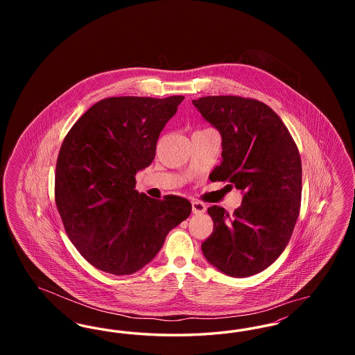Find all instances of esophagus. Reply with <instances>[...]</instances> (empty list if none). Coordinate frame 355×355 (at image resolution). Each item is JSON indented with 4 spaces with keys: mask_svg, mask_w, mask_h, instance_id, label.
Returning <instances> with one entry per match:
<instances>
[{
    "mask_svg": "<svg viewBox=\"0 0 355 355\" xmlns=\"http://www.w3.org/2000/svg\"><path fill=\"white\" fill-rule=\"evenodd\" d=\"M191 209H193V213L194 214H202L206 211V205L200 201H193L191 202Z\"/></svg>",
    "mask_w": 355,
    "mask_h": 355,
    "instance_id": "esophagus-1",
    "label": "esophagus"
}]
</instances>
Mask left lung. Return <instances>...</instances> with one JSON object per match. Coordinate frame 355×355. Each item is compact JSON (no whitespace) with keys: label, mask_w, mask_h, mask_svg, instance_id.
<instances>
[{"label":"left lung","mask_w":355,"mask_h":355,"mask_svg":"<svg viewBox=\"0 0 355 355\" xmlns=\"http://www.w3.org/2000/svg\"><path fill=\"white\" fill-rule=\"evenodd\" d=\"M193 105L222 137V161L210 181L243 191L232 216L217 205L207 209L214 229L201 245L203 255L230 277H250L269 268L291 238L301 209V155L282 119L263 102L207 96Z\"/></svg>","instance_id":"left-lung-1"}]
</instances>
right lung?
<instances>
[{"mask_svg": "<svg viewBox=\"0 0 355 355\" xmlns=\"http://www.w3.org/2000/svg\"><path fill=\"white\" fill-rule=\"evenodd\" d=\"M184 98H103L64 138L55 205L69 239L98 270L126 275L142 269L191 213L186 198L159 201L135 190L137 171L152 164L159 133Z\"/></svg>", "mask_w": 355, "mask_h": 355, "instance_id": "1", "label": "right lung"}]
</instances>
